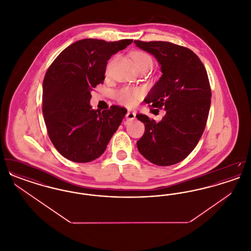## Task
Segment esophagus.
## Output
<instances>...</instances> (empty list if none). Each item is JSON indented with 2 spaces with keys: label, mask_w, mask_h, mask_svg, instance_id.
Here are the masks:
<instances>
[{
  "label": "esophagus",
  "mask_w": 251,
  "mask_h": 251,
  "mask_svg": "<svg viewBox=\"0 0 251 251\" xmlns=\"http://www.w3.org/2000/svg\"><path fill=\"white\" fill-rule=\"evenodd\" d=\"M135 116H136V114H135L134 112L128 111V112H127V115H126V119H127L128 121H131V120H133L135 119Z\"/></svg>",
  "instance_id": "obj_1"
}]
</instances>
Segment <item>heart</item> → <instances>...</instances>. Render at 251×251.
Segmentation results:
<instances>
[{
  "label": "heart",
  "instance_id": "obj_1",
  "mask_svg": "<svg viewBox=\"0 0 251 251\" xmlns=\"http://www.w3.org/2000/svg\"><path fill=\"white\" fill-rule=\"evenodd\" d=\"M132 59L134 62V65L138 64H145V63H151L152 64L151 57L143 51H135L132 54ZM141 97V92L137 89H131V88H124L120 90L117 95V99L121 104L131 107L134 105L137 101V100Z\"/></svg>",
  "mask_w": 251,
  "mask_h": 251
}]
</instances>
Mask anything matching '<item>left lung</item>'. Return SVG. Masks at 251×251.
<instances>
[{"instance_id":"1","label":"left lung","mask_w":251,"mask_h":251,"mask_svg":"<svg viewBox=\"0 0 251 251\" xmlns=\"http://www.w3.org/2000/svg\"><path fill=\"white\" fill-rule=\"evenodd\" d=\"M134 43L155 57L163 73L145 101L166 110L160 122L136 115L145 125L137 149L154 165H175L189 155L204 131L212 98L207 72L189 49L166 41Z\"/></svg>"}]
</instances>
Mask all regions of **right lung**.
Wrapping results in <instances>:
<instances>
[{
  "mask_svg": "<svg viewBox=\"0 0 251 251\" xmlns=\"http://www.w3.org/2000/svg\"><path fill=\"white\" fill-rule=\"evenodd\" d=\"M131 39L107 42L94 38L76 41L50 66L42 85V113L49 137L61 155L87 163L101 155L127 110L113 105L93 110L91 91L102 84L108 60Z\"/></svg>",
  "mask_w": 251,
  "mask_h": 251,
  "instance_id": "1",
  "label": "right lung"
}]
</instances>
